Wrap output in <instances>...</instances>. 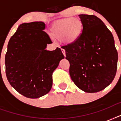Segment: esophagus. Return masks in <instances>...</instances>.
Returning <instances> with one entry per match:
<instances>
[{"instance_id":"esophagus-1","label":"esophagus","mask_w":121,"mask_h":121,"mask_svg":"<svg viewBox=\"0 0 121 121\" xmlns=\"http://www.w3.org/2000/svg\"><path fill=\"white\" fill-rule=\"evenodd\" d=\"M61 51H62V53L63 54V55H64V56H66V54H65V49H61Z\"/></svg>"}]
</instances>
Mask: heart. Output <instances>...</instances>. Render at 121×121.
<instances>
[{
    "label": "heart",
    "instance_id": "b5f03b06",
    "mask_svg": "<svg viewBox=\"0 0 121 121\" xmlns=\"http://www.w3.org/2000/svg\"><path fill=\"white\" fill-rule=\"evenodd\" d=\"M83 29L82 22L78 19L66 18L55 22L51 32L56 38H62L66 44H72L78 40Z\"/></svg>",
    "mask_w": 121,
    "mask_h": 121
}]
</instances>
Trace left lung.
I'll use <instances>...</instances> for the list:
<instances>
[{"mask_svg": "<svg viewBox=\"0 0 121 121\" xmlns=\"http://www.w3.org/2000/svg\"><path fill=\"white\" fill-rule=\"evenodd\" d=\"M82 33L78 40L62 46L70 62L71 78L83 91L104 90L114 78L118 54L112 33L97 16L80 14Z\"/></svg>", "mask_w": 121, "mask_h": 121, "instance_id": "8db88e82", "label": "left lung"}]
</instances>
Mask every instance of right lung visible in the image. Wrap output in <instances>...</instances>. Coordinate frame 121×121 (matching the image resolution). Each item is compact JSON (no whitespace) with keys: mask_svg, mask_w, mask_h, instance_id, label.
Instances as JSON below:
<instances>
[{"mask_svg":"<svg viewBox=\"0 0 121 121\" xmlns=\"http://www.w3.org/2000/svg\"><path fill=\"white\" fill-rule=\"evenodd\" d=\"M44 22L22 23L10 38L5 57V73L10 85L30 99L47 94L53 85V72L65 58L60 48L46 49L51 41Z\"/></svg>","mask_w":121,"mask_h":121,"instance_id":"obj_1","label":"right lung"}]
</instances>
